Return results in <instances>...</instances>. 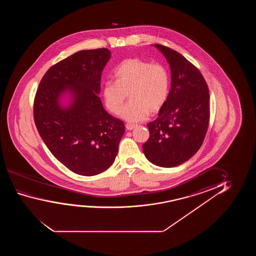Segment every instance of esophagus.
Here are the masks:
<instances>
[{
  "instance_id": "1",
  "label": "esophagus",
  "mask_w": 256,
  "mask_h": 256,
  "mask_svg": "<svg viewBox=\"0 0 256 256\" xmlns=\"http://www.w3.org/2000/svg\"><path fill=\"white\" fill-rule=\"evenodd\" d=\"M134 128H136L134 124H130V123L126 124V128L128 130H133Z\"/></svg>"
}]
</instances>
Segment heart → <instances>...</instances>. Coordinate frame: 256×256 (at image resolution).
Instances as JSON below:
<instances>
[{
	"label": "heart",
	"instance_id": "1",
	"mask_svg": "<svg viewBox=\"0 0 256 256\" xmlns=\"http://www.w3.org/2000/svg\"><path fill=\"white\" fill-rule=\"evenodd\" d=\"M116 81H106L102 96L106 108L118 114L129 94L130 102L120 112L128 122H138L158 112L168 98L170 74L161 64H151L140 58L123 60L114 70Z\"/></svg>",
	"mask_w": 256,
	"mask_h": 256
}]
</instances>
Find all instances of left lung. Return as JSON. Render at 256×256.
Here are the masks:
<instances>
[{
	"mask_svg": "<svg viewBox=\"0 0 256 256\" xmlns=\"http://www.w3.org/2000/svg\"><path fill=\"white\" fill-rule=\"evenodd\" d=\"M168 61L172 89L158 119L148 123L144 154L152 164L172 168L196 154L209 125V89L200 70L180 53L154 44Z\"/></svg>",
	"mask_w": 256,
	"mask_h": 256,
	"instance_id": "8db88e82",
	"label": "left lung"
}]
</instances>
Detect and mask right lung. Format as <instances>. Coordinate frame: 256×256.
Here are the masks:
<instances>
[{"label": "right lung", "mask_w": 256, "mask_h": 256, "mask_svg": "<svg viewBox=\"0 0 256 256\" xmlns=\"http://www.w3.org/2000/svg\"><path fill=\"white\" fill-rule=\"evenodd\" d=\"M111 58L106 48L86 50L61 60L46 72L34 100V120L52 154L82 176L105 172L116 160L125 133L122 120L102 106V70ZM70 100L63 106V96Z\"/></svg>", "instance_id": "add662e5"}]
</instances>
